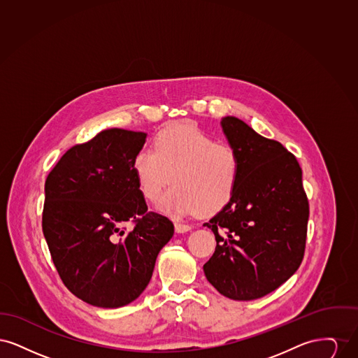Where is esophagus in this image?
<instances>
[{
    "label": "esophagus",
    "mask_w": 358,
    "mask_h": 358,
    "mask_svg": "<svg viewBox=\"0 0 358 358\" xmlns=\"http://www.w3.org/2000/svg\"><path fill=\"white\" fill-rule=\"evenodd\" d=\"M174 229H176L177 234H185L187 231H190V225L181 224V222H174Z\"/></svg>",
    "instance_id": "1"
}]
</instances>
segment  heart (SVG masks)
<instances>
[{"label": "heart", "instance_id": "1", "mask_svg": "<svg viewBox=\"0 0 358 358\" xmlns=\"http://www.w3.org/2000/svg\"><path fill=\"white\" fill-rule=\"evenodd\" d=\"M133 171L143 197L157 201L171 181L158 209L174 216L213 213L232 199L240 177L234 148L216 143L190 123L159 133L153 149L143 148L133 158Z\"/></svg>", "mask_w": 358, "mask_h": 358}]
</instances>
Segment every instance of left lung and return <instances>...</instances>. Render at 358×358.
<instances>
[{
  "instance_id": "1",
  "label": "left lung",
  "mask_w": 358,
  "mask_h": 358,
  "mask_svg": "<svg viewBox=\"0 0 358 358\" xmlns=\"http://www.w3.org/2000/svg\"><path fill=\"white\" fill-rule=\"evenodd\" d=\"M222 133L240 159L238 187L205 222L216 250L204 264L208 282L234 301H252L283 285L302 263L308 201L302 169L282 143L259 136L236 117Z\"/></svg>"
}]
</instances>
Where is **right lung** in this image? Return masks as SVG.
I'll use <instances>...</instances> for the list:
<instances>
[{
    "label": "right lung",
    "instance_id": "right-lung-1",
    "mask_svg": "<svg viewBox=\"0 0 358 358\" xmlns=\"http://www.w3.org/2000/svg\"><path fill=\"white\" fill-rule=\"evenodd\" d=\"M148 134L107 129L64 154L45 181L43 234L66 287L92 306L117 308L149 285L173 222L148 212L133 158ZM134 229H124L126 222Z\"/></svg>",
    "mask_w": 358,
    "mask_h": 358
}]
</instances>
